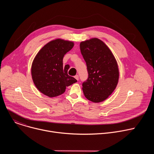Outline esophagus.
I'll return each mask as SVG.
<instances>
[{
	"instance_id": "obj_1",
	"label": "esophagus",
	"mask_w": 154,
	"mask_h": 154,
	"mask_svg": "<svg viewBox=\"0 0 154 154\" xmlns=\"http://www.w3.org/2000/svg\"><path fill=\"white\" fill-rule=\"evenodd\" d=\"M74 77H75L77 80H79V75H75V76H74Z\"/></svg>"
}]
</instances>
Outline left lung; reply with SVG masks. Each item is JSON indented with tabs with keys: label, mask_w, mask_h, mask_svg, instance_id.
<instances>
[{
	"label": "left lung",
	"mask_w": 154,
	"mask_h": 154,
	"mask_svg": "<svg viewBox=\"0 0 154 154\" xmlns=\"http://www.w3.org/2000/svg\"><path fill=\"white\" fill-rule=\"evenodd\" d=\"M80 48L88 73L82 84L83 94L93 102H101L112 94L118 85L117 61L110 49L98 38L81 42Z\"/></svg>",
	"instance_id": "obj_1"
}]
</instances>
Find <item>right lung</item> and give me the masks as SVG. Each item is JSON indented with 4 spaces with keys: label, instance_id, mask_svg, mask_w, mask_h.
<instances>
[{
    "label": "right lung",
    "instance_id": "right-lung-1",
    "mask_svg": "<svg viewBox=\"0 0 154 154\" xmlns=\"http://www.w3.org/2000/svg\"><path fill=\"white\" fill-rule=\"evenodd\" d=\"M72 41L56 39L44 46L35 56L31 68L36 88L42 94L54 97L65 92L66 86L77 82L68 74L69 65L63 66L64 55L74 47Z\"/></svg>",
    "mask_w": 154,
    "mask_h": 154
}]
</instances>
